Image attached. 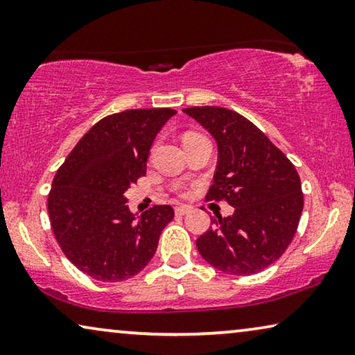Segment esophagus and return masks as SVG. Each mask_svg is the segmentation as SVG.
<instances>
[{
  "label": "esophagus",
  "mask_w": 355,
  "mask_h": 355,
  "mask_svg": "<svg viewBox=\"0 0 355 355\" xmlns=\"http://www.w3.org/2000/svg\"><path fill=\"white\" fill-rule=\"evenodd\" d=\"M174 211H176V214H179V216H184V214L192 211V207H190V205H181V207L174 208Z\"/></svg>",
  "instance_id": "34e87169"
}]
</instances>
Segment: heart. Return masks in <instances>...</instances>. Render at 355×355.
<instances>
[{
  "mask_svg": "<svg viewBox=\"0 0 355 355\" xmlns=\"http://www.w3.org/2000/svg\"><path fill=\"white\" fill-rule=\"evenodd\" d=\"M195 136H198V135H193V132H189V135H186V137H184V141L190 139V137H195Z\"/></svg>",
  "mask_w": 355,
  "mask_h": 355,
  "instance_id": "b5f03b06",
  "label": "heart"
}]
</instances>
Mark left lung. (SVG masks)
Instances as JSON below:
<instances>
[{
	"instance_id": "obj_1",
	"label": "left lung",
	"mask_w": 355,
	"mask_h": 355,
	"mask_svg": "<svg viewBox=\"0 0 355 355\" xmlns=\"http://www.w3.org/2000/svg\"><path fill=\"white\" fill-rule=\"evenodd\" d=\"M218 144V166L207 200H225L234 214L211 219L197 239L202 258L232 275L274 264L295 237L304 207L300 174L280 148L245 116L223 107H190Z\"/></svg>"
}]
</instances>
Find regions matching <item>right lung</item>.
I'll return each mask as SVG.
<instances>
[{"mask_svg": "<svg viewBox=\"0 0 355 355\" xmlns=\"http://www.w3.org/2000/svg\"><path fill=\"white\" fill-rule=\"evenodd\" d=\"M174 114L137 109L102 118L55 173L48 197L51 227L67 259L92 279L123 282L139 274L174 218L169 205L132 214L125 197L146 176L153 139Z\"/></svg>", "mask_w": 355, "mask_h": 355, "instance_id": "obj_1", "label": "right lung"}]
</instances>
